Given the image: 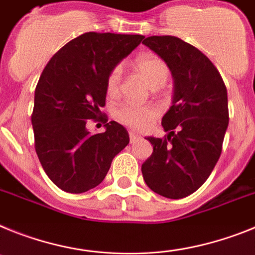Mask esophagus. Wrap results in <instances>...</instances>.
<instances>
[{
  "label": "esophagus",
  "mask_w": 255,
  "mask_h": 255,
  "mask_svg": "<svg viewBox=\"0 0 255 255\" xmlns=\"http://www.w3.org/2000/svg\"><path fill=\"white\" fill-rule=\"evenodd\" d=\"M129 140L130 142H136V141L141 140V136L140 134L134 133V132H129Z\"/></svg>",
  "instance_id": "esophagus-1"
}]
</instances>
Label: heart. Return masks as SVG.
<instances>
[{
    "mask_svg": "<svg viewBox=\"0 0 255 255\" xmlns=\"http://www.w3.org/2000/svg\"><path fill=\"white\" fill-rule=\"evenodd\" d=\"M133 66L137 74L140 75L152 90L163 87L169 78V68L160 57L145 55V56L138 57L134 61ZM121 69L114 68L106 78L108 94L112 96L118 94L119 87H121ZM114 115L122 125L134 128V129H141L156 118L158 110L152 105H134V104L126 103L117 108Z\"/></svg>",
    "mask_w": 255,
    "mask_h": 255,
    "instance_id": "heart-1",
    "label": "heart"
}]
</instances>
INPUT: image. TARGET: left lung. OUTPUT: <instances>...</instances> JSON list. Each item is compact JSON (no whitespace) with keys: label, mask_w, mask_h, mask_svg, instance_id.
<instances>
[{"label":"left lung","mask_w":255,"mask_h":255,"mask_svg":"<svg viewBox=\"0 0 255 255\" xmlns=\"http://www.w3.org/2000/svg\"><path fill=\"white\" fill-rule=\"evenodd\" d=\"M173 77L172 106L161 119L164 138L146 137L152 154L143 161V180L168 199L191 195L210 176L229 126L227 90L220 72L201 51L173 35L143 39Z\"/></svg>","instance_id":"obj_1"}]
</instances>
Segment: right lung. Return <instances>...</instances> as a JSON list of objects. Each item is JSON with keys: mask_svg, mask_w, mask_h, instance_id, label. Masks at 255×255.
Returning <instances> with one entry per match:
<instances>
[{"mask_svg": "<svg viewBox=\"0 0 255 255\" xmlns=\"http://www.w3.org/2000/svg\"><path fill=\"white\" fill-rule=\"evenodd\" d=\"M143 38L85 33L57 51L42 72L32 114L34 147L48 178L63 191L82 194L100 185L115 155L129 142L127 129L117 122L96 134L86 125L105 105L109 73Z\"/></svg>", "mask_w": 255, "mask_h": 255, "instance_id": "obj_1", "label": "right lung"}]
</instances>
